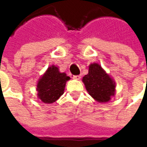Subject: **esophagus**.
Instances as JSON below:
<instances>
[{
    "label": "esophagus",
    "instance_id": "1",
    "mask_svg": "<svg viewBox=\"0 0 147 147\" xmlns=\"http://www.w3.org/2000/svg\"><path fill=\"white\" fill-rule=\"evenodd\" d=\"M80 78H81L80 76H73V79H75V80H80Z\"/></svg>",
    "mask_w": 147,
    "mask_h": 147
}]
</instances>
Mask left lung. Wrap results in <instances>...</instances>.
<instances>
[{"instance_id":"1","label":"left lung","mask_w":147,"mask_h":147,"mask_svg":"<svg viewBox=\"0 0 147 147\" xmlns=\"http://www.w3.org/2000/svg\"><path fill=\"white\" fill-rule=\"evenodd\" d=\"M83 82L89 94L99 102H107L115 94V83L98 64L90 65Z\"/></svg>"}]
</instances>
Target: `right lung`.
Masks as SVG:
<instances>
[{
  "instance_id": "obj_1",
  "label": "right lung",
  "mask_w": 147,
  "mask_h": 147,
  "mask_svg": "<svg viewBox=\"0 0 147 147\" xmlns=\"http://www.w3.org/2000/svg\"><path fill=\"white\" fill-rule=\"evenodd\" d=\"M70 77L61 73L56 66L49 67L37 85L38 96L44 103L56 102L64 94L65 84Z\"/></svg>"
}]
</instances>
